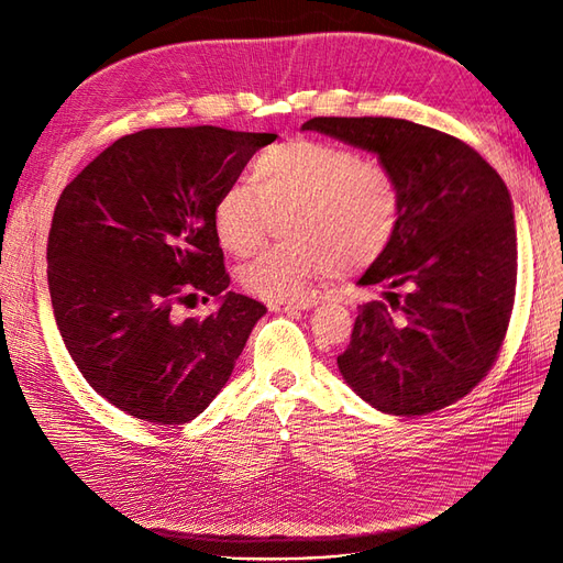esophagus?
<instances>
[{
    "label": "esophagus",
    "mask_w": 563,
    "mask_h": 563,
    "mask_svg": "<svg viewBox=\"0 0 563 563\" xmlns=\"http://www.w3.org/2000/svg\"><path fill=\"white\" fill-rule=\"evenodd\" d=\"M319 300L317 298H300V300H279V302H267L272 312H291V310H310Z\"/></svg>",
    "instance_id": "esophagus-1"
}]
</instances>
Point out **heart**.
<instances>
[{
    "label": "heart",
    "instance_id": "1",
    "mask_svg": "<svg viewBox=\"0 0 563 563\" xmlns=\"http://www.w3.org/2000/svg\"><path fill=\"white\" fill-rule=\"evenodd\" d=\"M291 209L282 234L240 269L246 294L294 300L314 279L378 261L401 220L397 178L345 145L296 139L263 150L251 164V185L230 183L213 201L211 223L232 255L253 253L269 218Z\"/></svg>",
    "mask_w": 563,
    "mask_h": 563
}]
</instances>
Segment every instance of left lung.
Returning a JSON list of instances; mask_svg holds the SVG:
<instances>
[{
    "instance_id": "left-lung-1",
    "label": "left lung",
    "mask_w": 563,
    "mask_h": 563,
    "mask_svg": "<svg viewBox=\"0 0 563 563\" xmlns=\"http://www.w3.org/2000/svg\"><path fill=\"white\" fill-rule=\"evenodd\" d=\"M302 131L373 152L401 190L395 240L360 279L387 302L360 305L338 356L345 383L391 416L463 399L496 364L515 308L507 185L467 143L406 119L314 117Z\"/></svg>"
}]
</instances>
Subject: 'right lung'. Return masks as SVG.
Wrapping results in <instances>:
<instances>
[{"label": "right lung", "instance_id": "obj_1", "mask_svg": "<svg viewBox=\"0 0 563 563\" xmlns=\"http://www.w3.org/2000/svg\"><path fill=\"white\" fill-rule=\"evenodd\" d=\"M277 133L145 129L65 187L48 230V294L63 343L100 397L155 424L197 418L232 376L267 308L228 291L213 201ZM218 297L207 320L175 308Z\"/></svg>", "mask_w": 563, "mask_h": 563}]
</instances>
